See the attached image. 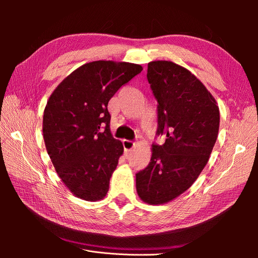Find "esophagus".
Segmentation results:
<instances>
[{"mask_svg": "<svg viewBox=\"0 0 258 258\" xmlns=\"http://www.w3.org/2000/svg\"><path fill=\"white\" fill-rule=\"evenodd\" d=\"M122 145H123V148L124 151L126 152H130L132 148L135 147V142L134 141H130V140H123L122 141Z\"/></svg>", "mask_w": 258, "mask_h": 258, "instance_id": "obj_1", "label": "esophagus"}]
</instances>
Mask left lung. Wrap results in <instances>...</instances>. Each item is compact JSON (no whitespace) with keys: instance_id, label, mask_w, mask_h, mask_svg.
<instances>
[{"instance_id":"8db88e82","label":"left lung","mask_w":258,"mask_h":258,"mask_svg":"<svg viewBox=\"0 0 258 258\" xmlns=\"http://www.w3.org/2000/svg\"><path fill=\"white\" fill-rule=\"evenodd\" d=\"M147 81L157 100L161 145H152L148 166L136 174L139 197L162 205L186 191L208 163L220 128L214 97L188 70L172 61L147 66Z\"/></svg>"}]
</instances>
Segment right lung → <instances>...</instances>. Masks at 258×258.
Returning a JSON list of instances; mask_svg holds the SVG:
<instances>
[{
  "label": "right lung",
  "mask_w": 258,
  "mask_h": 258,
  "mask_svg": "<svg viewBox=\"0 0 258 258\" xmlns=\"http://www.w3.org/2000/svg\"><path fill=\"white\" fill-rule=\"evenodd\" d=\"M143 68L99 60L76 69L49 97L43 116L45 146L57 174L74 196L103 199L123 153L110 131L108 101Z\"/></svg>",
  "instance_id": "obj_1"
}]
</instances>
